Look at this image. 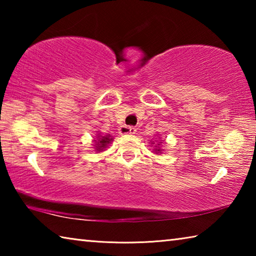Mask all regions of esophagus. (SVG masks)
<instances>
[{"instance_id":"esophagus-1","label":"esophagus","mask_w":256,"mask_h":256,"mask_svg":"<svg viewBox=\"0 0 256 256\" xmlns=\"http://www.w3.org/2000/svg\"><path fill=\"white\" fill-rule=\"evenodd\" d=\"M136 132V128L134 126H128V125H123V126L120 128L118 133L125 136V134H134Z\"/></svg>"}]
</instances>
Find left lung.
Returning <instances> with one entry per match:
<instances>
[{
  "instance_id": "8db88e82",
  "label": "left lung",
  "mask_w": 256,
  "mask_h": 256,
  "mask_svg": "<svg viewBox=\"0 0 256 256\" xmlns=\"http://www.w3.org/2000/svg\"><path fill=\"white\" fill-rule=\"evenodd\" d=\"M157 151H160V150H159V149H158V150H157Z\"/></svg>"
}]
</instances>
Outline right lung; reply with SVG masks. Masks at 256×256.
<instances>
[{
    "mask_svg": "<svg viewBox=\"0 0 256 256\" xmlns=\"http://www.w3.org/2000/svg\"><path fill=\"white\" fill-rule=\"evenodd\" d=\"M112 140V138H110V136H102L99 138L98 140L96 141V146H97V151H102V149L107 148V146L110 144V142Z\"/></svg>",
    "mask_w": 256,
    "mask_h": 256,
    "instance_id": "right-lung-1",
    "label": "right lung"
}]
</instances>
